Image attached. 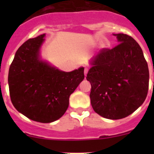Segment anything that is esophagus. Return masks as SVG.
Returning <instances> with one entry per match:
<instances>
[{
    "label": "esophagus",
    "mask_w": 154,
    "mask_h": 154,
    "mask_svg": "<svg viewBox=\"0 0 154 154\" xmlns=\"http://www.w3.org/2000/svg\"><path fill=\"white\" fill-rule=\"evenodd\" d=\"M88 71H89V69H88V68H85V70H84V73H85V76H86L87 73H88Z\"/></svg>",
    "instance_id": "34e87169"
}]
</instances>
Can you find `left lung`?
Returning a JSON list of instances; mask_svg holds the SVG:
<instances>
[{
  "instance_id": "8db88e82",
  "label": "left lung",
  "mask_w": 154,
  "mask_h": 154,
  "mask_svg": "<svg viewBox=\"0 0 154 154\" xmlns=\"http://www.w3.org/2000/svg\"><path fill=\"white\" fill-rule=\"evenodd\" d=\"M119 44L91 59L86 79L91 83L94 111L109 119L126 117L146 99L149 69L140 46L131 36L113 34Z\"/></svg>"
}]
</instances>
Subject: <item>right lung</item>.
I'll return each mask as SVG.
<instances>
[{
    "mask_svg": "<svg viewBox=\"0 0 154 154\" xmlns=\"http://www.w3.org/2000/svg\"><path fill=\"white\" fill-rule=\"evenodd\" d=\"M45 34L28 39L16 51L8 72L12 104L31 120L51 123L67 110L69 96L84 79V68L66 72L42 60Z\"/></svg>",
    "mask_w": 154,
    "mask_h": 154,
    "instance_id": "obj_1",
    "label": "right lung"
}]
</instances>
